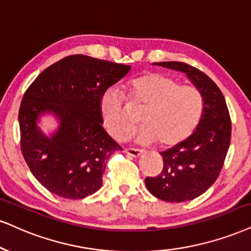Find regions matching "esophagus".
I'll list each match as a JSON object with an SVG mask.
<instances>
[{"mask_svg": "<svg viewBox=\"0 0 251 251\" xmlns=\"http://www.w3.org/2000/svg\"><path fill=\"white\" fill-rule=\"evenodd\" d=\"M125 152L131 157H140L142 154V151L136 149H125Z\"/></svg>", "mask_w": 251, "mask_h": 251, "instance_id": "esophagus-1", "label": "esophagus"}]
</instances>
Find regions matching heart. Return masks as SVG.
<instances>
[{
  "label": "heart",
  "instance_id": "b5f03b06",
  "mask_svg": "<svg viewBox=\"0 0 251 251\" xmlns=\"http://www.w3.org/2000/svg\"><path fill=\"white\" fill-rule=\"evenodd\" d=\"M128 101L144 109L143 128L137 141L158 143L162 149L177 147L193 134L203 111V98L196 86L180 85L178 79L152 72L132 79L128 85ZM100 113L107 131L117 141L126 140L136 128L116 89H108L100 100Z\"/></svg>",
  "mask_w": 251,
  "mask_h": 251
}]
</instances>
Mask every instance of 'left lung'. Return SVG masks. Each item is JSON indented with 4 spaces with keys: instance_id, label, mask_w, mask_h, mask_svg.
<instances>
[{
    "instance_id": "left-lung-1",
    "label": "left lung",
    "mask_w": 251,
    "mask_h": 251,
    "mask_svg": "<svg viewBox=\"0 0 251 251\" xmlns=\"http://www.w3.org/2000/svg\"><path fill=\"white\" fill-rule=\"evenodd\" d=\"M153 64L186 74L202 94L203 111L186 141L160 152L163 171L157 177L145 178V185L160 200H193L214 184L224 166L231 137L229 111L220 88L200 70L180 61Z\"/></svg>"
}]
</instances>
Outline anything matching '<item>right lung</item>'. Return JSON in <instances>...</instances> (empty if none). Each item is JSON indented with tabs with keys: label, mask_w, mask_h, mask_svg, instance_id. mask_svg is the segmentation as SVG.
Masks as SVG:
<instances>
[{
	"label": "right lung",
	"mask_w": 251,
	"mask_h": 251,
	"mask_svg": "<svg viewBox=\"0 0 251 251\" xmlns=\"http://www.w3.org/2000/svg\"><path fill=\"white\" fill-rule=\"evenodd\" d=\"M131 67L74 54L45 69L21 102V149L31 173L65 199H83L102 186L107 160L122 148L102 126L100 100ZM43 113L60 121L48 138L36 126Z\"/></svg>",
	"instance_id": "add662e5"
}]
</instances>
